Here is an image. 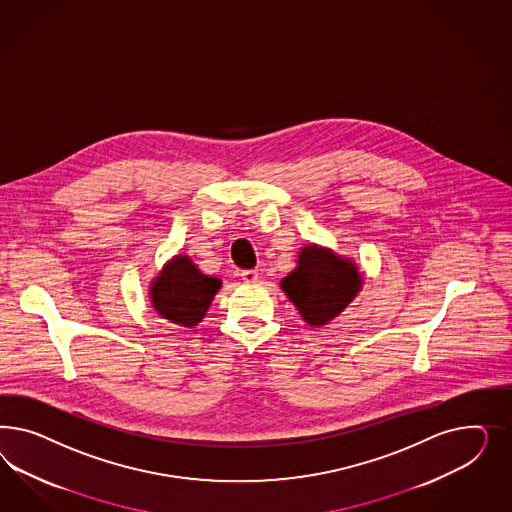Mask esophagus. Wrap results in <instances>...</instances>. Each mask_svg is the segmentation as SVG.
<instances>
[{
	"instance_id": "1",
	"label": "esophagus",
	"mask_w": 512,
	"mask_h": 512,
	"mask_svg": "<svg viewBox=\"0 0 512 512\" xmlns=\"http://www.w3.org/2000/svg\"><path fill=\"white\" fill-rule=\"evenodd\" d=\"M242 279L246 281V283H255L257 279H259V274H257V270H242Z\"/></svg>"
}]
</instances>
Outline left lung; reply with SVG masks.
<instances>
[{
    "label": "left lung",
    "mask_w": 512,
    "mask_h": 512,
    "mask_svg": "<svg viewBox=\"0 0 512 512\" xmlns=\"http://www.w3.org/2000/svg\"><path fill=\"white\" fill-rule=\"evenodd\" d=\"M279 285L308 325L323 326L353 302L362 276L351 259L308 244L298 253V266Z\"/></svg>",
    "instance_id": "obj_1"
}]
</instances>
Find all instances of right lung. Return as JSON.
Returning <instances> with one entry per match:
<instances>
[{"instance_id":"add662e5","label":"right lung","mask_w":512,"mask_h":512,"mask_svg":"<svg viewBox=\"0 0 512 512\" xmlns=\"http://www.w3.org/2000/svg\"><path fill=\"white\" fill-rule=\"evenodd\" d=\"M221 289V279L206 276L187 255H176L150 285L155 311L174 325H199Z\"/></svg>"}]
</instances>
